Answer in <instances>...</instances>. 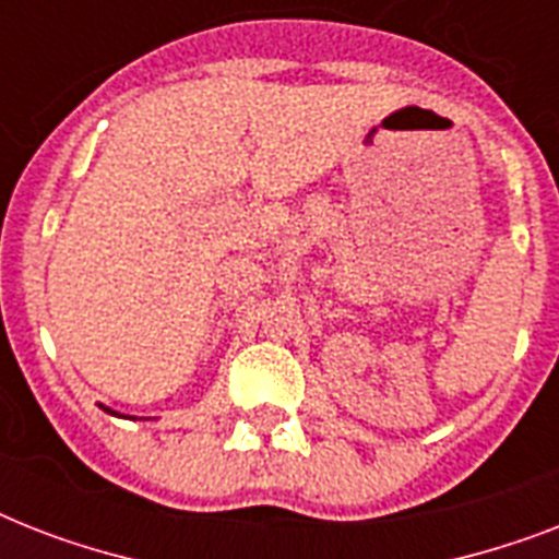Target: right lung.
I'll return each mask as SVG.
<instances>
[{
  "label": "right lung",
  "mask_w": 559,
  "mask_h": 559,
  "mask_svg": "<svg viewBox=\"0 0 559 559\" xmlns=\"http://www.w3.org/2000/svg\"><path fill=\"white\" fill-rule=\"evenodd\" d=\"M100 408H104V412H109V415H118V412H112V408H107V406H100ZM118 417H121V415H118Z\"/></svg>",
  "instance_id": "right-lung-1"
}]
</instances>
